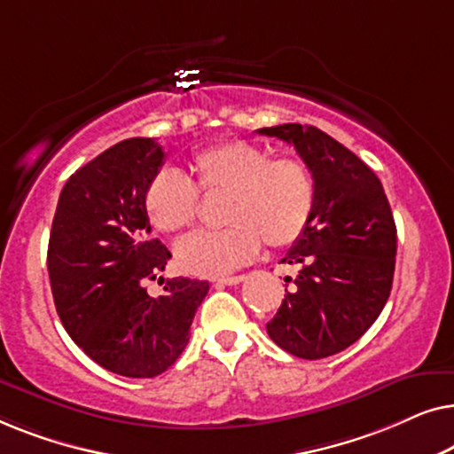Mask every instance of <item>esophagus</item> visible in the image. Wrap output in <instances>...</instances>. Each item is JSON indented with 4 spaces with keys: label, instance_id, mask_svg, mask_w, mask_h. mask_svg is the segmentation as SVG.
<instances>
[{
    "label": "esophagus",
    "instance_id": "esophagus-1",
    "mask_svg": "<svg viewBox=\"0 0 454 454\" xmlns=\"http://www.w3.org/2000/svg\"><path fill=\"white\" fill-rule=\"evenodd\" d=\"M246 275H235V277H225V278H219L216 281V285H239L241 281H244Z\"/></svg>",
    "mask_w": 454,
    "mask_h": 454
}]
</instances>
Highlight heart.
<instances>
[{
    "label": "heart",
    "instance_id": "heart-1",
    "mask_svg": "<svg viewBox=\"0 0 454 454\" xmlns=\"http://www.w3.org/2000/svg\"><path fill=\"white\" fill-rule=\"evenodd\" d=\"M194 184L179 171L154 173L145 192L148 221L177 235L194 225L198 192L225 196L221 223L227 229L200 233L177 246V262L198 277L227 275L256 256L260 241L285 247L300 239L314 208V184L297 157H270L269 148L246 140L208 146L192 157Z\"/></svg>",
    "mask_w": 454,
    "mask_h": 454
}]
</instances>
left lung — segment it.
Masks as SVG:
<instances>
[{
    "label": "left lung",
    "mask_w": 454,
    "mask_h": 454,
    "mask_svg": "<svg viewBox=\"0 0 454 454\" xmlns=\"http://www.w3.org/2000/svg\"><path fill=\"white\" fill-rule=\"evenodd\" d=\"M258 134L294 145L314 179L308 227L283 258L300 272L266 333L295 357L334 356L374 325L390 295L396 256L390 204L376 173L322 129L283 123Z\"/></svg>",
    "instance_id": "1"
}]
</instances>
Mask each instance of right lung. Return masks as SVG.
<instances>
[{
  "mask_svg": "<svg viewBox=\"0 0 454 454\" xmlns=\"http://www.w3.org/2000/svg\"><path fill=\"white\" fill-rule=\"evenodd\" d=\"M165 153L154 138H128L67 179L49 235L47 269L67 334L105 370L154 378L190 340L208 281L176 277L163 295L145 283L165 270L171 252L151 238L145 192ZM163 281V277H159Z\"/></svg>",
  "mask_w": 454,
  "mask_h": 454,
  "instance_id": "right-lung-1",
  "label": "right lung"
}]
</instances>
